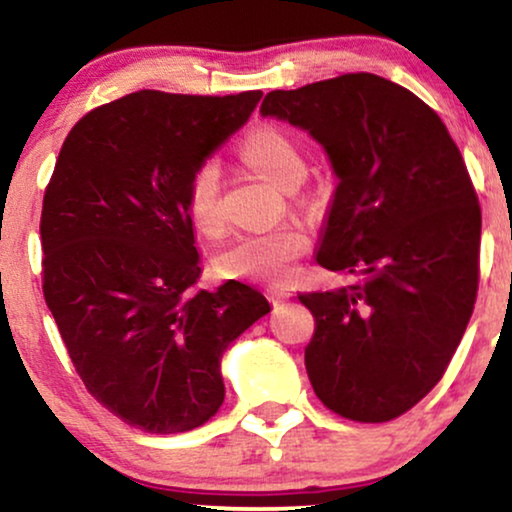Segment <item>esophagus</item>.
I'll return each instance as SVG.
<instances>
[{
  "instance_id": "34e87169",
  "label": "esophagus",
  "mask_w": 512,
  "mask_h": 512,
  "mask_svg": "<svg viewBox=\"0 0 512 512\" xmlns=\"http://www.w3.org/2000/svg\"><path fill=\"white\" fill-rule=\"evenodd\" d=\"M290 297H292L290 287H270V290H268V299H270V304H273V306L287 302Z\"/></svg>"
}]
</instances>
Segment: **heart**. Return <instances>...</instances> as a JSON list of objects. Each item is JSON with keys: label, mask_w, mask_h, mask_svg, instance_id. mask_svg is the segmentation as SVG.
<instances>
[{"label": "heart", "mask_w": 512, "mask_h": 512, "mask_svg": "<svg viewBox=\"0 0 512 512\" xmlns=\"http://www.w3.org/2000/svg\"><path fill=\"white\" fill-rule=\"evenodd\" d=\"M239 158L251 170L278 184L294 189L306 174V160L297 141L275 124L251 129L239 143ZM186 215L203 237H220L225 230L222 208V177L218 160L198 162L186 182ZM309 249V234L297 222L273 227L266 232H251L234 239L218 256V270L225 278H239L263 285H287L297 275L299 258Z\"/></svg>", "instance_id": "obj_1"}]
</instances>
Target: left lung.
Segmentation results:
<instances>
[{
	"label": "left lung",
	"mask_w": 512,
	"mask_h": 512,
	"mask_svg": "<svg viewBox=\"0 0 512 512\" xmlns=\"http://www.w3.org/2000/svg\"><path fill=\"white\" fill-rule=\"evenodd\" d=\"M263 117L302 126L340 184L316 261L354 282L304 292L306 374L330 412L381 424L446 374L479 290L482 208L441 117L376 74L270 90Z\"/></svg>",
	"instance_id": "1"
}]
</instances>
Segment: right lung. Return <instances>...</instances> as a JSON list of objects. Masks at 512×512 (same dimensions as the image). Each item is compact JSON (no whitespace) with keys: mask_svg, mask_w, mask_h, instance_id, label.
<instances>
[{"mask_svg":"<svg viewBox=\"0 0 512 512\" xmlns=\"http://www.w3.org/2000/svg\"><path fill=\"white\" fill-rule=\"evenodd\" d=\"M261 90H136L74 124L42 198V294L83 386L146 434L206 424L220 357L266 316L261 292L201 275L186 182L242 126Z\"/></svg>","mask_w":512,"mask_h":512,"instance_id":"right-lung-1","label":"right lung"}]
</instances>
